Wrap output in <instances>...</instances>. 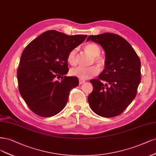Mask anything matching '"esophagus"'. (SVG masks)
Returning a JSON list of instances; mask_svg holds the SVG:
<instances>
[{"mask_svg": "<svg viewBox=\"0 0 156 156\" xmlns=\"http://www.w3.org/2000/svg\"><path fill=\"white\" fill-rule=\"evenodd\" d=\"M85 82V80H82V79H80V80H79V83H80V85L83 83Z\"/></svg>", "mask_w": 156, "mask_h": 156, "instance_id": "obj_1", "label": "esophagus"}]
</instances>
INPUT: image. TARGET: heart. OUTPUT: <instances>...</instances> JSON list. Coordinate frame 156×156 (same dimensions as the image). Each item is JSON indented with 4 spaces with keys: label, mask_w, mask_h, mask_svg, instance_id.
Returning <instances> with one entry per match:
<instances>
[{
    "label": "heart",
    "mask_w": 156,
    "mask_h": 156,
    "mask_svg": "<svg viewBox=\"0 0 156 156\" xmlns=\"http://www.w3.org/2000/svg\"><path fill=\"white\" fill-rule=\"evenodd\" d=\"M86 51L94 56V61L99 65H103L104 63V59L99 56L100 54V48L97 44L94 43H90L85 46ZM77 50L74 48L69 52L67 56V61L71 65H75L76 62V54ZM99 73V70L96 66L90 67H82L78 66L73 68L71 70V73L73 76H77L80 79L86 80L91 78L97 75Z\"/></svg>",
    "instance_id": "obj_1"
}]
</instances>
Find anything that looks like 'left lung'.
Masks as SVG:
<instances>
[{"label":"left lung","mask_w":156,"mask_h":156,"mask_svg":"<svg viewBox=\"0 0 156 156\" xmlns=\"http://www.w3.org/2000/svg\"><path fill=\"white\" fill-rule=\"evenodd\" d=\"M100 44L105 54V68L98 79L90 80L93 89L87 100L93 111L103 117L121 114L137 94L140 61L133 47L117 34L89 36L87 41Z\"/></svg>","instance_id":"1"}]
</instances>
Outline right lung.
Returning <instances> with one entry per match:
<instances>
[{"label":"right lung","instance_id":"right-lung-1","mask_svg":"<svg viewBox=\"0 0 156 156\" xmlns=\"http://www.w3.org/2000/svg\"><path fill=\"white\" fill-rule=\"evenodd\" d=\"M87 37L48 30L24 48L17 69L19 90L35 114L50 117L65 108L71 90L79 84L76 76H63L69 71L68 54Z\"/></svg>","mask_w":156,"mask_h":156}]
</instances>
